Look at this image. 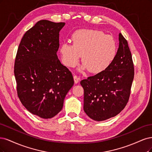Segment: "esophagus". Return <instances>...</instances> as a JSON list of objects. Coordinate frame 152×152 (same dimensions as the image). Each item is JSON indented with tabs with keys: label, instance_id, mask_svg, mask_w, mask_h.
Listing matches in <instances>:
<instances>
[{
	"label": "esophagus",
	"instance_id": "1",
	"mask_svg": "<svg viewBox=\"0 0 152 152\" xmlns=\"http://www.w3.org/2000/svg\"><path fill=\"white\" fill-rule=\"evenodd\" d=\"M74 81H75V84H77V83H79V81H80V77H78L77 76H76V75H75L74 76Z\"/></svg>",
	"mask_w": 152,
	"mask_h": 152
}]
</instances>
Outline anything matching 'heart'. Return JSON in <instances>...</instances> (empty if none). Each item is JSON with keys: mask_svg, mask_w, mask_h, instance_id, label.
Listing matches in <instances>:
<instances>
[{"mask_svg": "<svg viewBox=\"0 0 152 152\" xmlns=\"http://www.w3.org/2000/svg\"><path fill=\"white\" fill-rule=\"evenodd\" d=\"M71 40L72 45L65 43L60 47L62 62L67 67L76 66L81 56L80 70L98 74L106 70L115 57V40L102 31L82 29L72 34Z\"/></svg>", "mask_w": 152, "mask_h": 152, "instance_id": "1", "label": "heart"}]
</instances>
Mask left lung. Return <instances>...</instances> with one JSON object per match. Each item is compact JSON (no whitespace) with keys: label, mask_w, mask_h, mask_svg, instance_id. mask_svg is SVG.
Segmentation results:
<instances>
[{"label":"left lung","mask_w":152,"mask_h":152,"mask_svg":"<svg viewBox=\"0 0 152 152\" xmlns=\"http://www.w3.org/2000/svg\"><path fill=\"white\" fill-rule=\"evenodd\" d=\"M115 57L106 70L82 80L84 89L83 109L96 121L117 115L129 100L134 78V65L128 43L121 33Z\"/></svg>","instance_id":"obj_1"}]
</instances>
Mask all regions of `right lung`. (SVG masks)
Instances as JSON below:
<instances>
[{
  "mask_svg": "<svg viewBox=\"0 0 152 152\" xmlns=\"http://www.w3.org/2000/svg\"><path fill=\"white\" fill-rule=\"evenodd\" d=\"M65 23L38 21L24 34L14 64L19 100L31 114L43 119L56 115L74 85L71 71L58 60L59 32Z\"/></svg>",
  "mask_w": 152,
  "mask_h": 152,
  "instance_id": "right-lung-1",
  "label": "right lung"
}]
</instances>
